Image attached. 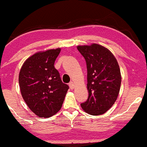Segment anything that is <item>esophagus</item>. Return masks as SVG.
<instances>
[{"mask_svg":"<svg viewBox=\"0 0 147 147\" xmlns=\"http://www.w3.org/2000/svg\"><path fill=\"white\" fill-rule=\"evenodd\" d=\"M69 86H70V88H71V89H74L75 87V85H74V82H71L70 83H69Z\"/></svg>","mask_w":147,"mask_h":147,"instance_id":"1","label":"esophagus"}]
</instances>
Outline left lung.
Here are the masks:
<instances>
[{
    "instance_id": "obj_1",
    "label": "left lung",
    "mask_w": 147,
    "mask_h": 147,
    "mask_svg": "<svg viewBox=\"0 0 147 147\" xmlns=\"http://www.w3.org/2000/svg\"><path fill=\"white\" fill-rule=\"evenodd\" d=\"M87 65L88 97L81 103L86 112L102 115L116 101L121 84L117 61L107 48L97 44L77 47Z\"/></svg>"
}]
</instances>
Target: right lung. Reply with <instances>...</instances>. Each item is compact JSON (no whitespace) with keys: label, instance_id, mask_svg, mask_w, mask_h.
Wrapping results in <instances>:
<instances>
[{"label":"right lung","instance_id":"obj_1","mask_svg":"<svg viewBox=\"0 0 147 147\" xmlns=\"http://www.w3.org/2000/svg\"><path fill=\"white\" fill-rule=\"evenodd\" d=\"M60 51L57 48L37 53L25 61L20 71L22 97L30 109L41 117L53 116L61 109L69 88L54 67Z\"/></svg>","mask_w":147,"mask_h":147}]
</instances>
